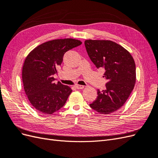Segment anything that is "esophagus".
Here are the masks:
<instances>
[{"mask_svg":"<svg viewBox=\"0 0 158 158\" xmlns=\"http://www.w3.org/2000/svg\"><path fill=\"white\" fill-rule=\"evenodd\" d=\"M74 87H75L76 89H83V88H84V85H78V84L75 85Z\"/></svg>","mask_w":158,"mask_h":158,"instance_id":"1","label":"esophagus"}]
</instances>
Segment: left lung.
<instances>
[{"instance_id":"8db88e82","label":"left lung","mask_w":158,"mask_h":158,"mask_svg":"<svg viewBox=\"0 0 158 158\" xmlns=\"http://www.w3.org/2000/svg\"><path fill=\"white\" fill-rule=\"evenodd\" d=\"M88 55L98 69L105 70L106 89L100 92L89 104L101 114H110L120 109L128 98L136 82L135 60L127 49L110 40L84 41Z\"/></svg>"}]
</instances>
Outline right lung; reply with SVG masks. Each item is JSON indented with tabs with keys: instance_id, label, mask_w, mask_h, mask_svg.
<instances>
[{
	"instance_id": "right-lung-1",
	"label": "right lung",
	"mask_w": 158,
	"mask_h": 158,
	"mask_svg": "<svg viewBox=\"0 0 158 158\" xmlns=\"http://www.w3.org/2000/svg\"><path fill=\"white\" fill-rule=\"evenodd\" d=\"M82 44L78 40L60 39L44 43L33 49L23 64L22 81L26 94L38 111L51 114L64 106L72 89L55 84L53 75L66 51Z\"/></svg>"
}]
</instances>
